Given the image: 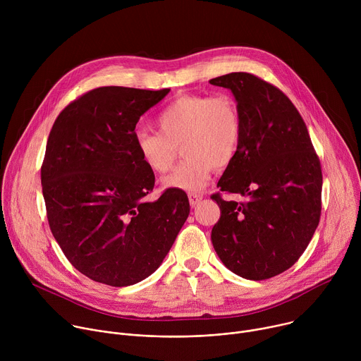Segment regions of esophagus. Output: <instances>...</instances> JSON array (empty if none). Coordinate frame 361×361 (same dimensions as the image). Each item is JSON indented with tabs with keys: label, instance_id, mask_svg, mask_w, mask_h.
I'll use <instances>...</instances> for the list:
<instances>
[{
	"label": "esophagus",
	"instance_id": "34e87169",
	"mask_svg": "<svg viewBox=\"0 0 361 361\" xmlns=\"http://www.w3.org/2000/svg\"><path fill=\"white\" fill-rule=\"evenodd\" d=\"M202 194L201 192H190L188 194V200H190V204L192 205V207H194V205H197L201 200H202Z\"/></svg>",
	"mask_w": 361,
	"mask_h": 361
}]
</instances>
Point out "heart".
<instances>
[{"label":"heart","instance_id":"b5f03b06","mask_svg":"<svg viewBox=\"0 0 361 361\" xmlns=\"http://www.w3.org/2000/svg\"><path fill=\"white\" fill-rule=\"evenodd\" d=\"M156 126L159 133L135 134L140 160L152 173L164 174L180 147L184 160L163 178V185L184 191L201 190L214 169L230 166L243 134L240 107L230 94L180 95L161 110Z\"/></svg>","mask_w":361,"mask_h":361}]
</instances>
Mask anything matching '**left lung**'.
<instances>
[{
    "instance_id": "obj_1",
    "label": "left lung",
    "mask_w": 361,
    "mask_h": 361,
    "mask_svg": "<svg viewBox=\"0 0 361 361\" xmlns=\"http://www.w3.org/2000/svg\"><path fill=\"white\" fill-rule=\"evenodd\" d=\"M228 88L240 107L243 134L217 187L247 197L212 198L221 210L212 241L223 264L247 280L288 270L310 243L322 214V166L305 123L288 97L248 73L210 80Z\"/></svg>"
}]
</instances>
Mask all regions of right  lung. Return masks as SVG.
Masks as SVG:
<instances>
[{
  "mask_svg": "<svg viewBox=\"0 0 361 361\" xmlns=\"http://www.w3.org/2000/svg\"><path fill=\"white\" fill-rule=\"evenodd\" d=\"M170 88L99 87L60 113L41 167L48 224L68 262L88 279L113 287L156 271L190 214L183 190L156 201L135 148V126Z\"/></svg>",
  "mask_w": 361,
  "mask_h": 361,
  "instance_id": "add662e5",
  "label": "right lung"
}]
</instances>
